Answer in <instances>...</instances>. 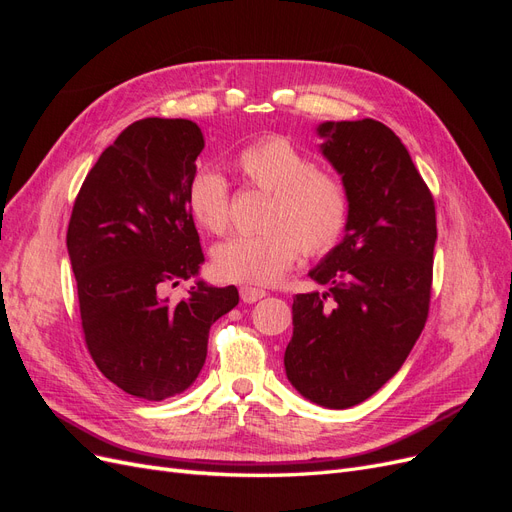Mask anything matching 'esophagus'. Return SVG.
I'll use <instances>...</instances> for the list:
<instances>
[{
	"label": "esophagus",
	"instance_id": "1",
	"mask_svg": "<svg viewBox=\"0 0 512 512\" xmlns=\"http://www.w3.org/2000/svg\"><path fill=\"white\" fill-rule=\"evenodd\" d=\"M239 294H241V301L243 303H256V301H260L262 297H265V290L262 288H254V286H243L241 290H239Z\"/></svg>",
	"mask_w": 512,
	"mask_h": 512
}]
</instances>
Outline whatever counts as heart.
Instances as JSON below:
<instances>
[{
  "label": "heart",
  "instance_id": "b5f03b06",
  "mask_svg": "<svg viewBox=\"0 0 512 512\" xmlns=\"http://www.w3.org/2000/svg\"><path fill=\"white\" fill-rule=\"evenodd\" d=\"M239 175L269 192L262 213L265 230L235 235L213 250V267L228 282L271 284L307 256L329 254L346 235L350 192L344 179L316 162L284 136H265L235 156ZM185 203L192 220L213 235L228 228V183L211 168H200L188 181Z\"/></svg>",
  "mask_w": 512,
  "mask_h": 512
}]
</instances>
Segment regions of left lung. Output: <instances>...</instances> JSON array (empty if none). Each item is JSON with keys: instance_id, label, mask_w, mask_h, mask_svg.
<instances>
[{"instance_id": "left-lung-1", "label": "left lung", "mask_w": 512, "mask_h": 512, "mask_svg": "<svg viewBox=\"0 0 512 512\" xmlns=\"http://www.w3.org/2000/svg\"><path fill=\"white\" fill-rule=\"evenodd\" d=\"M320 151L350 192V222L292 301L284 367L318 406L361 404L404 365L431 299L436 205L399 136L376 119L324 121Z\"/></svg>"}]
</instances>
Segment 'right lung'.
Instances as JSON below:
<instances>
[{"label":"right lung","instance_id":"1","mask_svg":"<svg viewBox=\"0 0 512 512\" xmlns=\"http://www.w3.org/2000/svg\"><path fill=\"white\" fill-rule=\"evenodd\" d=\"M203 147L190 119L134 121L87 173L68 224L91 359L121 391L147 401L188 389L205 365L211 324L239 303L235 286L203 280L179 303L162 297L205 260L185 203Z\"/></svg>","mask_w":512,"mask_h":512}]
</instances>
